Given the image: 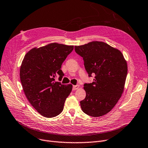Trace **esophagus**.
<instances>
[{
	"instance_id": "obj_1",
	"label": "esophagus",
	"mask_w": 148,
	"mask_h": 148,
	"mask_svg": "<svg viewBox=\"0 0 148 148\" xmlns=\"http://www.w3.org/2000/svg\"><path fill=\"white\" fill-rule=\"evenodd\" d=\"M79 85H76V86H73V90H75L76 89H78L79 88Z\"/></svg>"
}]
</instances>
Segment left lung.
<instances>
[{
    "label": "left lung",
    "instance_id": "1",
    "mask_svg": "<svg viewBox=\"0 0 148 148\" xmlns=\"http://www.w3.org/2000/svg\"><path fill=\"white\" fill-rule=\"evenodd\" d=\"M82 57L88 77L95 76L92 83H85L84 99L80 101L82 110L93 117L109 112L120 98L127 73V63L121 52L108 44L94 41L75 46Z\"/></svg>",
    "mask_w": 148,
    "mask_h": 148
}]
</instances>
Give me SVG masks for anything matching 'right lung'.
Instances as JSON below:
<instances>
[{
  "instance_id": "right-lung-1",
  "label": "right lung",
  "mask_w": 148,
  "mask_h": 148,
  "mask_svg": "<svg viewBox=\"0 0 148 148\" xmlns=\"http://www.w3.org/2000/svg\"><path fill=\"white\" fill-rule=\"evenodd\" d=\"M73 50V45L52 43L29 50L22 61L20 78L23 92L33 107L45 117L61 114L72 92V84H62L55 78L59 75L61 81L62 64Z\"/></svg>"
}]
</instances>
